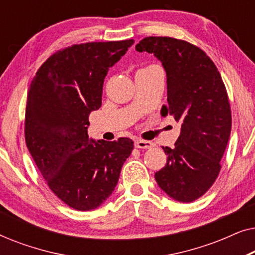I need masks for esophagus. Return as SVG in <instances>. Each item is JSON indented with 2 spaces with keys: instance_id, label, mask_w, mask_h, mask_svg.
I'll list each match as a JSON object with an SVG mask.
<instances>
[{
  "instance_id": "34e87169",
  "label": "esophagus",
  "mask_w": 255,
  "mask_h": 255,
  "mask_svg": "<svg viewBox=\"0 0 255 255\" xmlns=\"http://www.w3.org/2000/svg\"><path fill=\"white\" fill-rule=\"evenodd\" d=\"M134 146L137 148H151L153 147V142L148 140H142V139H138V140H135Z\"/></svg>"
}]
</instances>
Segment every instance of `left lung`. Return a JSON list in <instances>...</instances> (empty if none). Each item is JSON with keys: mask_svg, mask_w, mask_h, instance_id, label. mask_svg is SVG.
<instances>
[{"mask_svg": "<svg viewBox=\"0 0 255 255\" xmlns=\"http://www.w3.org/2000/svg\"><path fill=\"white\" fill-rule=\"evenodd\" d=\"M161 61L167 101L161 116L181 124L175 147H162L167 163L155 173L160 189L189 203L207 193L221 170L231 132V110L217 67L201 48L169 37H147L135 46Z\"/></svg>", "mask_w": 255, "mask_h": 255, "instance_id": "left-lung-1", "label": "left lung"}]
</instances>
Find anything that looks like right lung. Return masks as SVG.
I'll return each instance as SVG.
<instances>
[{"label": "right lung", "mask_w": 255, "mask_h": 255, "mask_svg": "<svg viewBox=\"0 0 255 255\" xmlns=\"http://www.w3.org/2000/svg\"><path fill=\"white\" fill-rule=\"evenodd\" d=\"M134 40L73 45L51 55L27 93L25 141L50 189L69 207L90 211L115 190L133 141L94 140L89 115L102 106L103 82Z\"/></svg>", "instance_id": "right-lung-1"}]
</instances>
